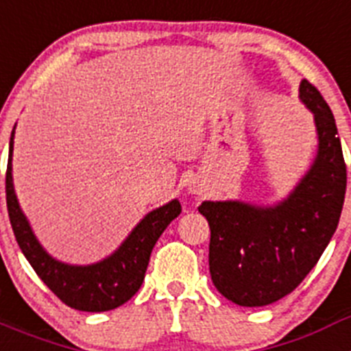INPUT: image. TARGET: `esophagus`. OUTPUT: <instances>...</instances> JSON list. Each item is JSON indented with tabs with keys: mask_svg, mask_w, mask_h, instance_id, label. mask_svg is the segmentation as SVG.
Segmentation results:
<instances>
[{
	"mask_svg": "<svg viewBox=\"0 0 351 351\" xmlns=\"http://www.w3.org/2000/svg\"><path fill=\"white\" fill-rule=\"evenodd\" d=\"M188 191L195 195H200V188H198L197 184H188Z\"/></svg>",
	"mask_w": 351,
	"mask_h": 351,
	"instance_id": "esophagus-1",
	"label": "esophagus"
}]
</instances>
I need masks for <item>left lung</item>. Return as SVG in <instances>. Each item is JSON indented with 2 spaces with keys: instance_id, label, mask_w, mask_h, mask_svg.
Here are the masks:
<instances>
[{
  "instance_id": "obj_1",
  "label": "left lung",
  "mask_w": 351,
  "mask_h": 351,
  "mask_svg": "<svg viewBox=\"0 0 351 351\" xmlns=\"http://www.w3.org/2000/svg\"><path fill=\"white\" fill-rule=\"evenodd\" d=\"M299 98L313 112L318 151L309 170L274 206L206 200L209 271L223 297L244 308L283 299L309 274L330 243L346 193V165L332 110L304 79Z\"/></svg>"
}]
</instances>
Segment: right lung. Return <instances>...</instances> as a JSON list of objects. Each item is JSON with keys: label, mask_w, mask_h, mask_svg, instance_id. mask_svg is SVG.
Wrapping results in <instances>:
<instances>
[{"label": "right lung", "mask_w": 351, "mask_h": 351, "mask_svg": "<svg viewBox=\"0 0 351 351\" xmlns=\"http://www.w3.org/2000/svg\"><path fill=\"white\" fill-rule=\"evenodd\" d=\"M12 130L8 167H6V207L17 244L40 280L47 285L66 306L77 311H110L128 302L141 288L147 271L149 256L160 235L172 219L181 214L178 198L147 213L112 255L89 265H71L56 260L40 244L29 221L19 206L12 178L14 154Z\"/></svg>", "instance_id": "obj_1"}]
</instances>
